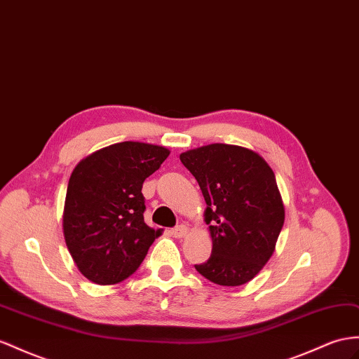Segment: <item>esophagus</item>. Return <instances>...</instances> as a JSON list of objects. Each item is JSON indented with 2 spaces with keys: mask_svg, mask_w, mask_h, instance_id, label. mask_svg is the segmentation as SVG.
<instances>
[{
  "mask_svg": "<svg viewBox=\"0 0 359 359\" xmlns=\"http://www.w3.org/2000/svg\"><path fill=\"white\" fill-rule=\"evenodd\" d=\"M171 235L174 238H185L188 235V227L185 224H180V226H176L171 231Z\"/></svg>",
  "mask_w": 359,
  "mask_h": 359,
  "instance_id": "1",
  "label": "esophagus"
}]
</instances>
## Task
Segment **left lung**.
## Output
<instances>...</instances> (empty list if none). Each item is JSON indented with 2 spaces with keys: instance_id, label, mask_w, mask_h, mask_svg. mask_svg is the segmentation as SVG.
I'll use <instances>...</instances> for the list:
<instances>
[{
  "instance_id": "obj_1",
  "label": "left lung",
  "mask_w": 359,
  "mask_h": 359,
  "mask_svg": "<svg viewBox=\"0 0 359 359\" xmlns=\"http://www.w3.org/2000/svg\"><path fill=\"white\" fill-rule=\"evenodd\" d=\"M206 201L210 258L196 270L210 282L238 287L258 274L274 252L285 209L273 170L258 153L210 144L180 154Z\"/></svg>"
}]
</instances>
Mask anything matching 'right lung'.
Masks as SVG:
<instances>
[{
  "label": "right lung",
  "mask_w": 359,
  "mask_h": 359,
  "mask_svg": "<svg viewBox=\"0 0 359 359\" xmlns=\"http://www.w3.org/2000/svg\"><path fill=\"white\" fill-rule=\"evenodd\" d=\"M165 147L118 142L80 161L72 171L63 236L77 269L90 282L114 285L132 276L159 231L144 223L142 183L168 158Z\"/></svg>",
  "instance_id": "1"
}]
</instances>
